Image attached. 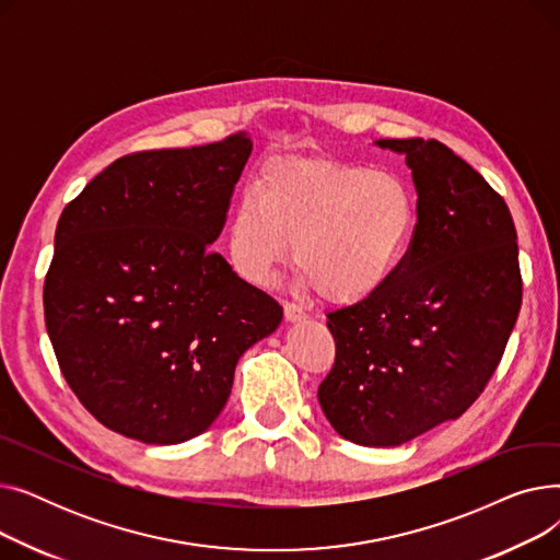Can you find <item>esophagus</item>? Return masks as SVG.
Segmentation results:
<instances>
[{
  "mask_svg": "<svg viewBox=\"0 0 560 560\" xmlns=\"http://www.w3.org/2000/svg\"><path fill=\"white\" fill-rule=\"evenodd\" d=\"M283 315H285V322H302V319H306L304 308L298 306V304H290V302L283 304Z\"/></svg>",
  "mask_w": 560,
  "mask_h": 560,
  "instance_id": "1",
  "label": "esophagus"
}]
</instances>
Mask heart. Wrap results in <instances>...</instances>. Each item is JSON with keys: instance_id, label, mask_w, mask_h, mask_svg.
<instances>
[{"instance_id": "heart-1", "label": "heart", "mask_w": 560, "mask_h": 560, "mask_svg": "<svg viewBox=\"0 0 560 560\" xmlns=\"http://www.w3.org/2000/svg\"><path fill=\"white\" fill-rule=\"evenodd\" d=\"M418 203L399 174L342 161H279L229 220L233 270L268 285L290 254L300 283L354 306L395 279L416 233Z\"/></svg>"}]
</instances>
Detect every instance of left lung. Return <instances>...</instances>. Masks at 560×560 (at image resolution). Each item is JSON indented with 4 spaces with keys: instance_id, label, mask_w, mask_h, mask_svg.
I'll list each match as a JSON object with an SVG mask.
<instances>
[{
    "instance_id": "obj_1",
    "label": "left lung",
    "mask_w": 560,
    "mask_h": 560,
    "mask_svg": "<svg viewBox=\"0 0 560 560\" xmlns=\"http://www.w3.org/2000/svg\"><path fill=\"white\" fill-rule=\"evenodd\" d=\"M406 156L418 192L413 243L376 298L329 313L336 363L317 388L331 427L399 447L460 418L497 370L522 306L506 201L438 140H374Z\"/></svg>"
}]
</instances>
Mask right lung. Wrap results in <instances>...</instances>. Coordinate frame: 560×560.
<instances>
[{
    "instance_id": "1",
    "label": "right lung",
    "mask_w": 560,
    "mask_h": 560,
    "mask_svg": "<svg viewBox=\"0 0 560 560\" xmlns=\"http://www.w3.org/2000/svg\"><path fill=\"white\" fill-rule=\"evenodd\" d=\"M252 140L117 159L66 206L45 325L79 401L110 431L179 445L209 429L238 359L283 308L211 249Z\"/></svg>"
}]
</instances>
